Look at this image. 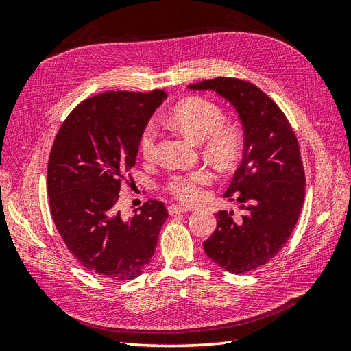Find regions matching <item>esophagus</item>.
I'll list each match as a JSON object with an SVG mask.
<instances>
[{"mask_svg":"<svg viewBox=\"0 0 351 351\" xmlns=\"http://www.w3.org/2000/svg\"><path fill=\"white\" fill-rule=\"evenodd\" d=\"M189 208L187 206H180V205H171L168 206V212L169 215H174V214H183V212H187Z\"/></svg>","mask_w":351,"mask_h":351,"instance_id":"esophagus-1","label":"esophagus"}]
</instances>
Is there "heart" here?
Returning a JSON list of instances; mask_svg holds the SVG:
<instances>
[{"mask_svg": "<svg viewBox=\"0 0 351 351\" xmlns=\"http://www.w3.org/2000/svg\"><path fill=\"white\" fill-rule=\"evenodd\" d=\"M169 121L189 139L204 143L206 155L218 165L236 161L243 145V136L237 125L226 123V114L218 104L206 98H189L178 104L169 114ZM158 130L147 123L139 137V149L146 159L156 152ZM212 173L206 168H196L186 173L168 176L164 189L184 204H195L202 196V187L212 182Z\"/></svg>", "mask_w": 351, "mask_h": 351, "instance_id": "obj_1", "label": "heart"}]
</instances>
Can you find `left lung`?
Listing matches in <instances>:
<instances>
[{
	"mask_svg": "<svg viewBox=\"0 0 351 351\" xmlns=\"http://www.w3.org/2000/svg\"><path fill=\"white\" fill-rule=\"evenodd\" d=\"M189 89L215 90L243 123L244 154L224 197L240 202L244 215L219 210L204 249L228 272L253 271L277 256L299 219L306 184L299 141L278 105L250 82L215 77Z\"/></svg>",
	"mask_w": 351,
	"mask_h": 351,
	"instance_id": "8db88e82",
	"label": "left lung"
}]
</instances>
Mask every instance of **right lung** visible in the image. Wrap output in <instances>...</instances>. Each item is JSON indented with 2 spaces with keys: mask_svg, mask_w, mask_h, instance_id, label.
Returning <instances> with one entry per match:
<instances>
[{
  "mask_svg": "<svg viewBox=\"0 0 351 351\" xmlns=\"http://www.w3.org/2000/svg\"><path fill=\"white\" fill-rule=\"evenodd\" d=\"M165 98L159 89L95 95L69 114L52 145L47 178L52 219L73 256L99 277L129 281L141 275L168 218L159 200L145 202L129 219L117 210L141 133Z\"/></svg>",
  "mask_w": 351,
  "mask_h": 351,
  "instance_id": "add662e5",
  "label": "right lung"
}]
</instances>
